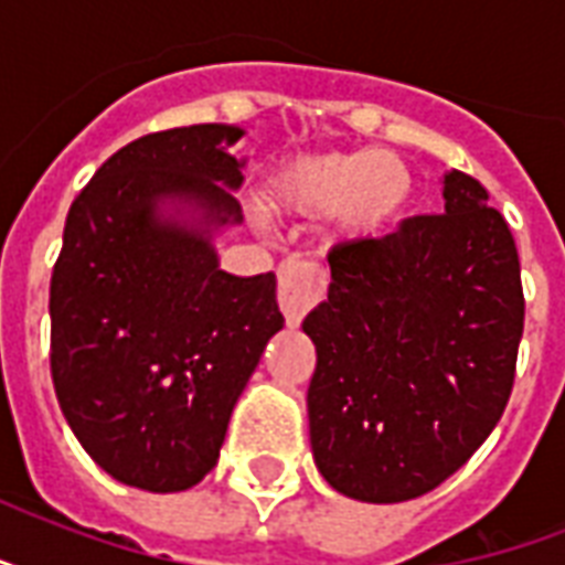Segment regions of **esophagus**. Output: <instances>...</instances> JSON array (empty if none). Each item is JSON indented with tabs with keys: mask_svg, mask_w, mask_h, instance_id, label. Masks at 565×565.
<instances>
[{
	"mask_svg": "<svg viewBox=\"0 0 565 565\" xmlns=\"http://www.w3.org/2000/svg\"><path fill=\"white\" fill-rule=\"evenodd\" d=\"M326 292V273L313 264L284 260L278 269V305L290 326H299Z\"/></svg>",
	"mask_w": 565,
	"mask_h": 565,
	"instance_id": "34e87169",
	"label": "esophagus"
}]
</instances>
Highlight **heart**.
Wrapping results in <instances>:
<instances>
[{
  "instance_id": "1",
  "label": "heart",
  "mask_w": 565,
  "mask_h": 565,
  "mask_svg": "<svg viewBox=\"0 0 565 565\" xmlns=\"http://www.w3.org/2000/svg\"><path fill=\"white\" fill-rule=\"evenodd\" d=\"M411 195L413 172L398 154L361 149L284 163L266 181L264 204L296 216L331 213L337 237L370 239L398 220Z\"/></svg>"
}]
</instances>
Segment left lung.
Masks as SVG:
<instances>
[{"label": "left lung", "mask_w": 565, "mask_h": 565, "mask_svg": "<svg viewBox=\"0 0 565 565\" xmlns=\"http://www.w3.org/2000/svg\"><path fill=\"white\" fill-rule=\"evenodd\" d=\"M487 199L451 170L446 211L328 255V299L301 322L317 345L310 448L349 499H419L508 407L525 299L513 234Z\"/></svg>", "instance_id": "obj_1"}]
</instances>
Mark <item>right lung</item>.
I'll return each instance as SVG.
<instances>
[{
    "instance_id": "add662e5",
    "label": "right lung",
    "mask_w": 565,
    "mask_h": 565,
    "mask_svg": "<svg viewBox=\"0 0 565 565\" xmlns=\"http://www.w3.org/2000/svg\"><path fill=\"white\" fill-rule=\"evenodd\" d=\"M239 126L146 135L102 163L64 225L49 317L70 428L126 487L190 490L220 460L234 404L284 328L275 275L220 269L243 222Z\"/></svg>"
}]
</instances>
